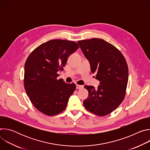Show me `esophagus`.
Segmentation results:
<instances>
[{
    "label": "esophagus",
    "mask_w": 150,
    "mask_h": 150,
    "mask_svg": "<svg viewBox=\"0 0 150 150\" xmlns=\"http://www.w3.org/2000/svg\"><path fill=\"white\" fill-rule=\"evenodd\" d=\"M83 88V85H76V88L77 89H81Z\"/></svg>",
    "instance_id": "1"
}]
</instances>
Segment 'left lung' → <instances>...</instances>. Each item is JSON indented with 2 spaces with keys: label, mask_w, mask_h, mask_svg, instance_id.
Here are the masks:
<instances>
[{
  "label": "left lung",
  "mask_w": 150,
  "mask_h": 150,
  "mask_svg": "<svg viewBox=\"0 0 150 150\" xmlns=\"http://www.w3.org/2000/svg\"><path fill=\"white\" fill-rule=\"evenodd\" d=\"M90 63L91 71L100 81L98 88L85 85L88 97L83 104L88 111L104 116L114 111L124 100L128 82V68L122 53L101 38L78 41Z\"/></svg>",
  "instance_id": "1"
}]
</instances>
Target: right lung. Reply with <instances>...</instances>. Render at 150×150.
Returning <instances> with one entry per match:
<instances>
[{
  "instance_id": "1",
  "label": "right lung",
  "mask_w": 150,
  "mask_h": 150,
  "mask_svg": "<svg viewBox=\"0 0 150 150\" xmlns=\"http://www.w3.org/2000/svg\"><path fill=\"white\" fill-rule=\"evenodd\" d=\"M79 47L72 41L52 40L28 56L25 63L24 88L34 106L43 114L54 116L67 108L76 85L57 79V72L63 70L68 57Z\"/></svg>"
}]
</instances>
